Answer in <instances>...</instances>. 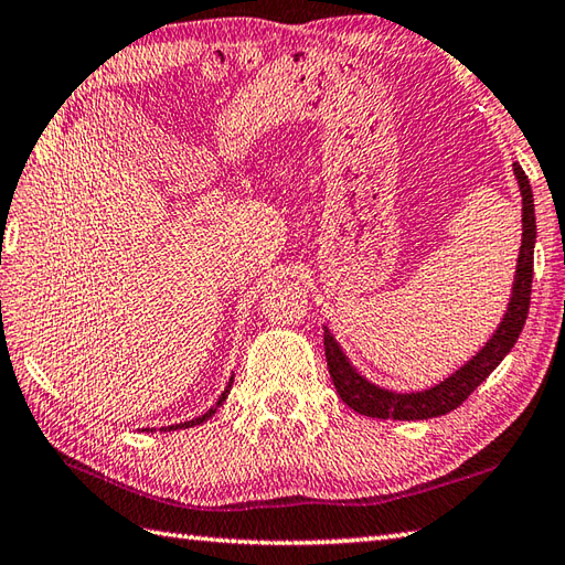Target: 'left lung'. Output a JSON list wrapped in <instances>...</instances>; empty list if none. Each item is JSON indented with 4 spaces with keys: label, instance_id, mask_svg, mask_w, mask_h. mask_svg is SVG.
Wrapping results in <instances>:
<instances>
[{
    "label": "left lung",
    "instance_id": "1",
    "mask_svg": "<svg viewBox=\"0 0 565 565\" xmlns=\"http://www.w3.org/2000/svg\"><path fill=\"white\" fill-rule=\"evenodd\" d=\"M514 174H518L520 191H522V247L518 259V274H514L512 284V298L508 306V313L502 318L500 328L495 330L493 340H490L481 352H478L471 362L463 364L456 374L447 381L437 383L435 388L423 393H393L386 388H379L369 383L364 376H359L347 362L340 344L334 342L332 334L326 330V359L330 369V379L338 388L340 398L352 407V411L381 417V419H427L439 417L456 411L468 395H471L481 383L493 374V369L505 359V354L518 342L520 332L530 313V298H532V274H534V239H536V221H534V199L532 186L520 164H514Z\"/></svg>",
    "mask_w": 565,
    "mask_h": 565
}]
</instances>
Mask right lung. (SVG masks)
Here are the masks:
<instances>
[{
  "mask_svg": "<svg viewBox=\"0 0 565 565\" xmlns=\"http://www.w3.org/2000/svg\"><path fill=\"white\" fill-rule=\"evenodd\" d=\"M233 383V381H231ZM231 383H227V388L223 391V395L218 398V403H215V407H221L223 405V401L227 398V393H231ZM215 407H211L209 413H203L201 417H196V419H189V423H182V425H172V427H164V429H179V427H194V425H201V423H206V419L215 413Z\"/></svg>",
  "mask_w": 565,
  "mask_h": 565,
  "instance_id": "1",
  "label": "right lung"
}]
</instances>
